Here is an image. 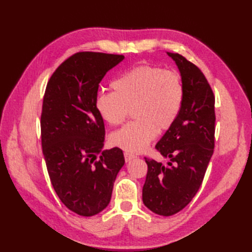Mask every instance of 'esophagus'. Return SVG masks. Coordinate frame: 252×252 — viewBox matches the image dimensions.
<instances>
[{
  "label": "esophagus",
  "instance_id": "34e87169",
  "mask_svg": "<svg viewBox=\"0 0 252 252\" xmlns=\"http://www.w3.org/2000/svg\"><path fill=\"white\" fill-rule=\"evenodd\" d=\"M135 158H136L135 155L130 154V153H127V152H126V153H125V159H126V162H129V161H131V160L135 159Z\"/></svg>",
  "mask_w": 252,
  "mask_h": 252
}]
</instances>
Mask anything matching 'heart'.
<instances>
[{"mask_svg":"<svg viewBox=\"0 0 252 252\" xmlns=\"http://www.w3.org/2000/svg\"><path fill=\"white\" fill-rule=\"evenodd\" d=\"M112 92L98 93L95 108L111 126L122 125L132 110L134 121L112 133L114 146L143 152L158 132L172 126L182 110L185 90L180 73L152 65L137 66L111 82Z\"/></svg>","mask_w":252,"mask_h":252,"instance_id":"obj_1","label":"heart"}]
</instances>
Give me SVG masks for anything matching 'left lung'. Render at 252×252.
<instances>
[{
	"label": "left lung",
	"instance_id": "left-lung-1",
	"mask_svg": "<svg viewBox=\"0 0 252 252\" xmlns=\"http://www.w3.org/2000/svg\"><path fill=\"white\" fill-rule=\"evenodd\" d=\"M179 67L185 97L174 125L156 149L169 158L167 164L145 157L147 175L143 202L163 217L184 209L197 194L215 149V95L205 74L178 53H167Z\"/></svg>",
	"mask_w": 252,
	"mask_h": 252
}]
</instances>
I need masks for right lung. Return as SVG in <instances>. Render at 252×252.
I'll return each mask as SVG.
<instances>
[{"instance_id": "right-lung-1", "label": "right lung", "mask_w": 252, "mask_h": 252, "mask_svg": "<svg viewBox=\"0 0 252 252\" xmlns=\"http://www.w3.org/2000/svg\"><path fill=\"white\" fill-rule=\"evenodd\" d=\"M123 58L76 53L61 63L45 89L41 141L47 172L62 202L82 217L97 215L108 206L125 164L120 148L101 151L105 126L95 108L99 82Z\"/></svg>"}]
</instances>
